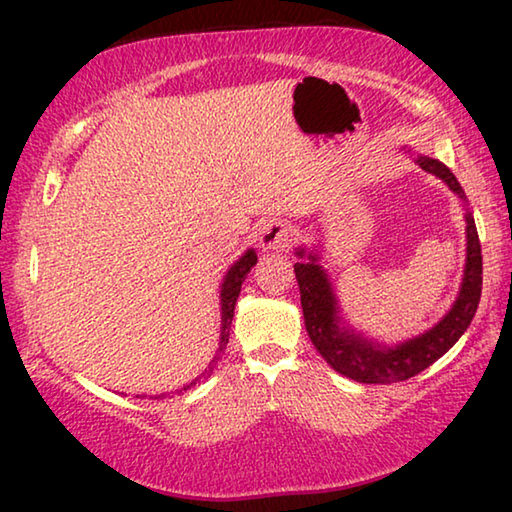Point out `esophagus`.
<instances>
[{"label": "esophagus", "instance_id": "1", "mask_svg": "<svg viewBox=\"0 0 512 512\" xmlns=\"http://www.w3.org/2000/svg\"><path fill=\"white\" fill-rule=\"evenodd\" d=\"M293 225L287 221H273L268 223L266 228L262 230V235H259V246L264 250H284L291 246L293 241Z\"/></svg>", "mask_w": 512, "mask_h": 512}]
</instances>
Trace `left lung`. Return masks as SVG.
<instances>
[{
    "mask_svg": "<svg viewBox=\"0 0 512 512\" xmlns=\"http://www.w3.org/2000/svg\"><path fill=\"white\" fill-rule=\"evenodd\" d=\"M415 162H418L424 171L438 176L458 198L465 201L463 187L458 185L456 176L443 162L427 158V155H418ZM465 223V271L461 291H458V298L454 300L452 309H449L445 318L440 320L438 325H433L429 332L395 345V348H386V345L370 341L366 336L354 334V329L341 327L332 282H329L323 266L318 264V255L309 253L307 262L293 264V271H296V280L300 287V305L302 314H305L307 334L311 343H314V348L320 352V357H323L336 372H341V375L354 381H361V384H395V381L411 379L424 368H429L433 361L443 357V354L465 334V329L470 327L481 300L483 257L479 235H476L474 216L470 212L465 214ZM296 255L305 257V248H298Z\"/></svg>",
    "mask_w": 512,
    "mask_h": 512,
    "instance_id": "obj_1",
    "label": "left lung"
}]
</instances>
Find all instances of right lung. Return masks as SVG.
I'll list each match as a JSON object with an SVG mask.
<instances>
[{"label":"right lung","instance_id":"1","mask_svg":"<svg viewBox=\"0 0 512 512\" xmlns=\"http://www.w3.org/2000/svg\"><path fill=\"white\" fill-rule=\"evenodd\" d=\"M257 264V255L255 250L250 248L246 250L244 255H241L235 264L230 266V271L225 273L223 277V284H221V339H219V350H216V357L210 361V366L205 368V372L201 377L210 375V372L214 370L216 361H219L221 352L225 350V345H228V339H230V325H232V316H235V305H237V298H239V291H241V284H244L246 275L250 273V268H253ZM201 377H196L192 384H187L180 388V391L176 393H169V395H155L153 400H162V397H173V395H180V393H187L189 388L196 386L198 381H201Z\"/></svg>","mask_w":512,"mask_h":512}]
</instances>
